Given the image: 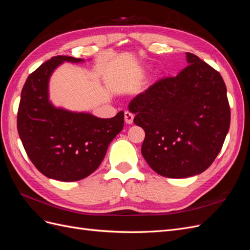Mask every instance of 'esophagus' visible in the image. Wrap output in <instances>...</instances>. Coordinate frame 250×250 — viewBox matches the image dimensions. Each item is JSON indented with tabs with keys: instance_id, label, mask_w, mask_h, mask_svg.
<instances>
[{
	"instance_id": "1",
	"label": "esophagus",
	"mask_w": 250,
	"mask_h": 250,
	"mask_svg": "<svg viewBox=\"0 0 250 250\" xmlns=\"http://www.w3.org/2000/svg\"><path fill=\"white\" fill-rule=\"evenodd\" d=\"M125 122L127 123V124H132V122H133V118H134V115L132 112H130L129 110H126L125 111Z\"/></svg>"
}]
</instances>
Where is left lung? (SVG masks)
<instances>
[{"instance_id": "1", "label": "left lung", "mask_w": 250, "mask_h": 250, "mask_svg": "<svg viewBox=\"0 0 250 250\" xmlns=\"http://www.w3.org/2000/svg\"><path fill=\"white\" fill-rule=\"evenodd\" d=\"M188 66L135 96L128 105L145 130L142 154L151 169L169 178L206 171L220 152L230 124L225 83L192 53Z\"/></svg>"}]
</instances>
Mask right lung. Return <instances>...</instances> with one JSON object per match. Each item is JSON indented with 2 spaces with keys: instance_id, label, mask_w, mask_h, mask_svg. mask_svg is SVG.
I'll use <instances>...</instances> for the list:
<instances>
[{
  "instance_id": "right-lung-1",
  "label": "right lung",
  "mask_w": 250,
  "mask_h": 250,
  "mask_svg": "<svg viewBox=\"0 0 250 250\" xmlns=\"http://www.w3.org/2000/svg\"><path fill=\"white\" fill-rule=\"evenodd\" d=\"M64 62L84 60L55 56L29 75L21 94L18 131L30 161L44 176L76 181L99 167L108 145L123 129L124 112L101 119L55 107L49 100V81Z\"/></svg>"
}]
</instances>
